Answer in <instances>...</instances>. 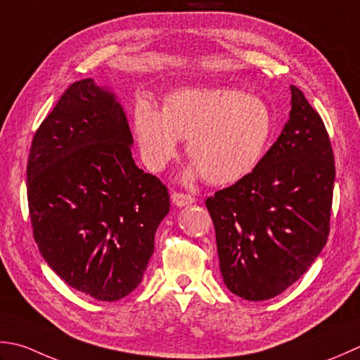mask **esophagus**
I'll return each instance as SVG.
<instances>
[{
    "mask_svg": "<svg viewBox=\"0 0 360 360\" xmlns=\"http://www.w3.org/2000/svg\"><path fill=\"white\" fill-rule=\"evenodd\" d=\"M172 201L174 206L178 207H184V206H188V204L195 202V198L192 195L188 193H182V192H173L172 193Z\"/></svg>",
    "mask_w": 360,
    "mask_h": 360,
    "instance_id": "obj_1",
    "label": "esophagus"
}]
</instances>
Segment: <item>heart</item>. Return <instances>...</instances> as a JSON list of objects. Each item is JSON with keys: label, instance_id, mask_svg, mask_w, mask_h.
Segmentation results:
<instances>
[{"label": "heart", "instance_id": "heart-1", "mask_svg": "<svg viewBox=\"0 0 360 360\" xmlns=\"http://www.w3.org/2000/svg\"><path fill=\"white\" fill-rule=\"evenodd\" d=\"M132 126L145 165L159 172L187 139L193 173L215 186L234 184L256 170L269 150L274 118L262 98L238 89H182L164 109L139 100Z\"/></svg>", "mask_w": 360, "mask_h": 360}]
</instances>
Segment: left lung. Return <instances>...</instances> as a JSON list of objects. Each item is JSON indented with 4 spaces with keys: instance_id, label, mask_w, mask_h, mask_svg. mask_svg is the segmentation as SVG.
Returning a JSON list of instances; mask_svg holds the SVG:
<instances>
[{
    "instance_id": "left-lung-1",
    "label": "left lung",
    "mask_w": 360,
    "mask_h": 360,
    "mask_svg": "<svg viewBox=\"0 0 360 360\" xmlns=\"http://www.w3.org/2000/svg\"><path fill=\"white\" fill-rule=\"evenodd\" d=\"M256 170L206 200L224 284L237 297L270 300L307 271L328 242L334 153L302 91Z\"/></svg>"
}]
</instances>
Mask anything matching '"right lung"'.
Here are the masks:
<instances>
[{
  "mask_svg": "<svg viewBox=\"0 0 360 360\" xmlns=\"http://www.w3.org/2000/svg\"><path fill=\"white\" fill-rule=\"evenodd\" d=\"M115 95L73 82L35 131L27 159L34 240L60 279L117 301L142 283L154 234L170 210L160 179L136 165Z\"/></svg>",
  "mask_w": 360,
  "mask_h": 360,
  "instance_id": "obj_1",
  "label": "right lung"
}]
</instances>
